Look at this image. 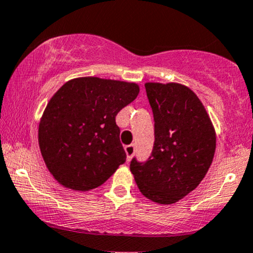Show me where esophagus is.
Instances as JSON below:
<instances>
[{
  "instance_id": "1",
  "label": "esophagus",
  "mask_w": 253,
  "mask_h": 253,
  "mask_svg": "<svg viewBox=\"0 0 253 253\" xmlns=\"http://www.w3.org/2000/svg\"><path fill=\"white\" fill-rule=\"evenodd\" d=\"M134 150H135L134 144H128L125 147V151H126V154H127V162L131 161L132 156H133V154H134Z\"/></svg>"
}]
</instances>
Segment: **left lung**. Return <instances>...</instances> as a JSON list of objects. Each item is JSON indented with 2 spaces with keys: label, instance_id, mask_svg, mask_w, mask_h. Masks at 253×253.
I'll return each mask as SVG.
<instances>
[{
  "label": "left lung",
  "instance_id": "left-lung-1",
  "mask_svg": "<svg viewBox=\"0 0 253 253\" xmlns=\"http://www.w3.org/2000/svg\"><path fill=\"white\" fill-rule=\"evenodd\" d=\"M154 115V147L147 161L129 165L140 193L158 204H174L206 175L216 134L203 103L179 84H145Z\"/></svg>",
  "mask_w": 253,
  "mask_h": 253
}]
</instances>
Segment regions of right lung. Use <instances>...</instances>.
Instances as JSON below:
<instances>
[{
  "label": "right lung",
  "mask_w": 253,
  "mask_h": 253,
  "mask_svg": "<svg viewBox=\"0 0 253 253\" xmlns=\"http://www.w3.org/2000/svg\"><path fill=\"white\" fill-rule=\"evenodd\" d=\"M138 93L135 84L80 78L64 84L50 98L40 122L39 144L47 169L60 184L94 189L126 161L115 118Z\"/></svg>",
  "instance_id": "obj_1"
}]
</instances>
